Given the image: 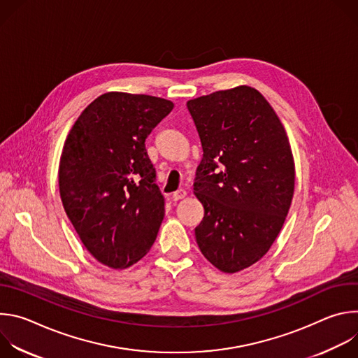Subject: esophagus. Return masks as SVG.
I'll use <instances>...</instances> for the list:
<instances>
[{
    "instance_id": "esophagus-1",
    "label": "esophagus",
    "mask_w": 358,
    "mask_h": 358,
    "mask_svg": "<svg viewBox=\"0 0 358 358\" xmlns=\"http://www.w3.org/2000/svg\"><path fill=\"white\" fill-rule=\"evenodd\" d=\"M187 195V192H185V189H178V191H176V192H173V195H171V198H173V201H178V199H181V198H184Z\"/></svg>"
}]
</instances>
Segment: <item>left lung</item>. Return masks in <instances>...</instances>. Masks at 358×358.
<instances>
[{"mask_svg":"<svg viewBox=\"0 0 358 358\" xmlns=\"http://www.w3.org/2000/svg\"><path fill=\"white\" fill-rule=\"evenodd\" d=\"M202 160L194 194L203 207L199 250L235 273L258 262L279 235L294 191V163L278 115L253 87L238 86L187 101Z\"/></svg>","mask_w":358,"mask_h":358,"instance_id":"left-lung-1","label":"left lung"}]
</instances>
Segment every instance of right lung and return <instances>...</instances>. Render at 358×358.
<instances>
[{
	"label": "right lung",
	"instance_id": "add662e5",
	"mask_svg": "<svg viewBox=\"0 0 358 358\" xmlns=\"http://www.w3.org/2000/svg\"><path fill=\"white\" fill-rule=\"evenodd\" d=\"M173 101L109 92L94 99L71 129L59 163L65 213L100 262L124 269L155 243L164 218L145 138Z\"/></svg>",
	"mask_w": 358,
	"mask_h": 358
}]
</instances>
